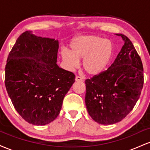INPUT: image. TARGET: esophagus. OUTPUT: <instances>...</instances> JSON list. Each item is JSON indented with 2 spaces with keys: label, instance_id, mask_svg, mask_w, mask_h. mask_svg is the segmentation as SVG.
Masks as SVG:
<instances>
[{
  "label": "esophagus",
  "instance_id": "1",
  "mask_svg": "<svg viewBox=\"0 0 150 150\" xmlns=\"http://www.w3.org/2000/svg\"><path fill=\"white\" fill-rule=\"evenodd\" d=\"M75 81H79V82H80V81H82V78L80 76H76L75 77Z\"/></svg>",
  "mask_w": 150,
  "mask_h": 150
}]
</instances>
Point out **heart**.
I'll return each instance as SVG.
<instances>
[{"instance_id":"b5f03b06","label":"heart","mask_w":150,"mask_h":150,"mask_svg":"<svg viewBox=\"0 0 150 150\" xmlns=\"http://www.w3.org/2000/svg\"><path fill=\"white\" fill-rule=\"evenodd\" d=\"M71 52L63 50L61 56L70 69L79 65L78 59L83 58L82 66L89 75H97L106 69L113 55V45L110 41L97 36L81 37L70 44Z\"/></svg>"}]
</instances>
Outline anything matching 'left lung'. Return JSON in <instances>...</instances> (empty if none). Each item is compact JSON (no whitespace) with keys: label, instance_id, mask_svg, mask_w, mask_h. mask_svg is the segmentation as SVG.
Instances as JSON below:
<instances>
[{"label":"left lung","instance_id":"8db88e82","mask_svg":"<svg viewBox=\"0 0 150 150\" xmlns=\"http://www.w3.org/2000/svg\"><path fill=\"white\" fill-rule=\"evenodd\" d=\"M125 44L106 70L85 80V104L89 116L103 125L118 123L132 111L144 84L143 65L131 41Z\"/></svg>","mask_w":150,"mask_h":150}]
</instances>
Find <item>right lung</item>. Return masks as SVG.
I'll return each instance as SVG.
<instances>
[{"label": "right lung", "mask_w": 150, "mask_h": 150, "mask_svg": "<svg viewBox=\"0 0 150 150\" xmlns=\"http://www.w3.org/2000/svg\"><path fill=\"white\" fill-rule=\"evenodd\" d=\"M58 42L26 31L8 55L5 84L18 113L33 125L57 118L65 94L75 82L72 72L56 64Z\"/></svg>", "instance_id": "add662e5"}]
</instances>
